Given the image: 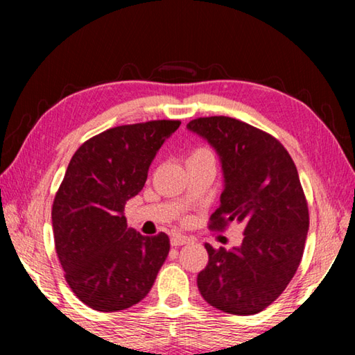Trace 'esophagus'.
Instances as JSON below:
<instances>
[{
  "label": "esophagus",
  "mask_w": 355,
  "mask_h": 355,
  "mask_svg": "<svg viewBox=\"0 0 355 355\" xmlns=\"http://www.w3.org/2000/svg\"><path fill=\"white\" fill-rule=\"evenodd\" d=\"M191 243V239L188 238V236H184V235H180V233H175V235H172V238H171V244L172 245H183V244H189Z\"/></svg>",
  "instance_id": "obj_1"
}]
</instances>
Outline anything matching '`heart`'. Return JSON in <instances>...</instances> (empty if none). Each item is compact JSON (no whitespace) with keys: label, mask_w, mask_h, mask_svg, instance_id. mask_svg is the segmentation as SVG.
<instances>
[{"label":"heart","mask_w":355,"mask_h":355,"mask_svg":"<svg viewBox=\"0 0 355 355\" xmlns=\"http://www.w3.org/2000/svg\"><path fill=\"white\" fill-rule=\"evenodd\" d=\"M200 152H208V150H205V148H199V150H196L194 153H200ZM194 153H192V155H194Z\"/></svg>","instance_id":"1"}]
</instances>
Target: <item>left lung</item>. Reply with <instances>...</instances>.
<instances>
[{
    "instance_id": "8db88e82",
    "label": "left lung",
    "mask_w": 355,
    "mask_h": 355,
    "mask_svg": "<svg viewBox=\"0 0 355 355\" xmlns=\"http://www.w3.org/2000/svg\"><path fill=\"white\" fill-rule=\"evenodd\" d=\"M188 130L208 141L224 172L220 205L209 227H244L239 248L205 244L208 264L197 275V286L214 309L255 315L284 293L302 260L309 207L297 169L274 136L241 120L199 117Z\"/></svg>"
}]
</instances>
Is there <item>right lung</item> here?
<instances>
[{
    "instance_id": "1",
    "label": "right lung",
    "mask_w": 355,
    "mask_h": 355,
    "mask_svg": "<svg viewBox=\"0 0 355 355\" xmlns=\"http://www.w3.org/2000/svg\"><path fill=\"white\" fill-rule=\"evenodd\" d=\"M180 120L122 125L91 137L71 156L53 202L56 254L75 296L94 310L119 311L147 296L169 254L166 233L128 228L125 203Z\"/></svg>"
}]
</instances>
